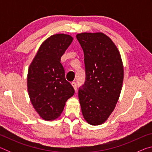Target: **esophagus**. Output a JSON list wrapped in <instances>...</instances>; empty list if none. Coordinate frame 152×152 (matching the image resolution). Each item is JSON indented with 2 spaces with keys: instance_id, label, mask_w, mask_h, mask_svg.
I'll return each instance as SVG.
<instances>
[{
  "instance_id": "esophagus-1",
  "label": "esophagus",
  "mask_w": 152,
  "mask_h": 152,
  "mask_svg": "<svg viewBox=\"0 0 152 152\" xmlns=\"http://www.w3.org/2000/svg\"><path fill=\"white\" fill-rule=\"evenodd\" d=\"M71 84H72V86H73V88H74V89L75 90V91H76V89H77V84H76V83L75 82H72L71 83Z\"/></svg>"
}]
</instances>
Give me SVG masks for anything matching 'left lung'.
Returning <instances> with one entry per match:
<instances>
[{
  "label": "left lung",
  "instance_id": "obj_1",
  "mask_svg": "<svg viewBox=\"0 0 152 152\" xmlns=\"http://www.w3.org/2000/svg\"><path fill=\"white\" fill-rule=\"evenodd\" d=\"M83 50L85 83L78 91L82 113L92 125L104 123L114 110L122 89L124 70L117 46L101 32L76 35Z\"/></svg>",
  "mask_w": 152,
  "mask_h": 152
}]
</instances>
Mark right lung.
<instances>
[{
	"label": "right lung",
	"instance_id": "right-lung-1",
	"mask_svg": "<svg viewBox=\"0 0 152 152\" xmlns=\"http://www.w3.org/2000/svg\"><path fill=\"white\" fill-rule=\"evenodd\" d=\"M72 41L71 35L64 33L50 36L40 45L29 67L27 90L30 101L45 121L60 117L67 100L74 94L60 63L61 57Z\"/></svg>",
	"mask_w": 152,
	"mask_h": 152
}]
</instances>
